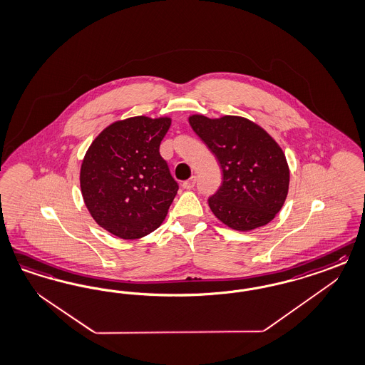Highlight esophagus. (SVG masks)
<instances>
[{
  "label": "esophagus",
  "mask_w": 365,
  "mask_h": 365,
  "mask_svg": "<svg viewBox=\"0 0 365 365\" xmlns=\"http://www.w3.org/2000/svg\"><path fill=\"white\" fill-rule=\"evenodd\" d=\"M195 182H196V177H190L189 180L182 182V188L193 189V187H195Z\"/></svg>",
  "instance_id": "esophagus-1"
}]
</instances>
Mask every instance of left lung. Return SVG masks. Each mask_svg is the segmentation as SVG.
Listing matches in <instances>:
<instances>
[{"instance_id":"8db88e82","label":"left lung","mask_w":365,"mask_h":365,"mask_svg":"<svg viewBox=\"0 0 365 365\" xmlns=\"http://www.w3.org/2000/svg\"><path fill=\"white\" fill-rule=\"evenodd\" d=\"M188 120L222 166V185L208 199L213 215L236 231L270 223L284 204L290 182L278 142L247 118L193 114Z\"/></svg>"}]
</instances>
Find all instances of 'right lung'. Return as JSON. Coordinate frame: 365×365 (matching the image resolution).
<instances>
[{"label":"right lung","mask_w":365,"mask_h":365,"mask_svg":"<svg viewBox=\"0 0 365 365\" xmlns=\"http://www.w3.org/2000/svg\"><path fill=\"white\" fill-rule=\"evenodd\" d=\"M170 125V117L115 120L84 154L83 200L96 224L110 234L140 239L164 222L178 189L160 154Z\"/></svg>","instance_id":"right-lung-1"}]
</instances>
